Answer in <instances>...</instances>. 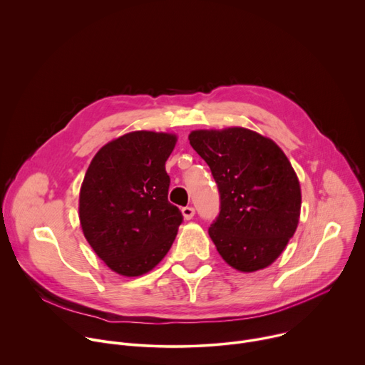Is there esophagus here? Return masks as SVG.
I'll use <instances>...</instances> for the list:
<instances>
[{"label": "esophagus", "mask_w": 365, "mask_h": 365, "mask_svg": "<svg viewBox=\"0 0 365 365\" xmlns=\"http://www.w3.org/2000/svg\"><path fill=\"white\" fill-rule=\"evenodd\" d=\"M182 214H183V217H185V220H192L193 218V215H195V207H192V206H185V207H182Z\"/></svg>", "instance_id": "34e87169"}]
</instances>
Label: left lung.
I'll use <instances>...</instances> for the list:
<instances>
[{
  "label": "left lung",
  "instance_id": "1",
  "mask_svg": "<svg viewBox=\"0 0 365 365\" xmlns=\"http://www.w3.org/2000/svg\"><path fill=\"white\" fill-rule=\"evenodd\" d=\"M189 141L218 185L221 211L207 230L218 252L244 273L270 266L300 217V185L286 154L242 127L196 130Z\"/></svg>",
  "mask_w": 365,
  "mask_h": 365
}]
</instances>
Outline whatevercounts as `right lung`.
Returning a JSON list of instances; mask_svg holds the SVG:
<instances>
[{
	"mask_svg": "<svg viewBox=\"0 0 365 365\" xmlns=\"http://www.w3.org/2000/svg\"><path fill=\"white\" fill-rule=\"evenodd\" d=\"M176 135L134 131L103 145L79 193L83 235L113 272L134 277L158 266L183 221L168 199L166 160Z\"/></svg>",
	"mask_w": 365,
	"mask_h": 365,
	"instance_id": "1",
	"label": "right lung"
}]
</instances>
